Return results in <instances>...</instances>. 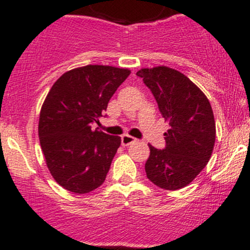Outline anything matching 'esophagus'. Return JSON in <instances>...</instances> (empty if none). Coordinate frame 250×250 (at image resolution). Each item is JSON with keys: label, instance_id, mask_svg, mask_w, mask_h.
I'll return each mask as SVG.
<instances>
[{"label": "esophagus", "instance_id": "34e87169", "mask_svg": "<svg viewBox=\"0 0 250 250\" xmlns=\"http://www.w3.org/2000/svg\"><path fill=\"white\" fill-rule=\"evenodd\" d=\"M135 140H137V139H135V138L130 137V135H128V134L122 135V138H121V143H122V145H123V146H128V145H130V144L134 143Z\"/></svg>", "mask_w": 250, "mask_h": 250}]
</instances>
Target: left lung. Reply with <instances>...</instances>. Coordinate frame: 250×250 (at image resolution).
Segmentation results:
<instances>
[{
  "label": "left lung",
  "mask_w": 250,
  "mask_h": 250,
  "mask_svg": "<svg viewBox=\"0 0 250 250\" xmlns=\"http://www.w3.org/2000/svg\"><path fill=\"white\" fill-rule=\"evenodd\" d=\"M137 75L169 123L165 150L148 144L146 175L165 190L185 188L202 172L213 152L216 130L210 103L190 78L168 66L141 69Z\"/></svg>",
  "instance_id": "obj_1"
}]
</instances>
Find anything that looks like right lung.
<instances>
[{"mask_svg": "<svg viewBox=\"0 0 250 250\" xmlns=\"http://www.w3.org/2000/svg\"><path fill=\"white\" fill-rule=\"evenodd\" d=\"M130 70L87 65L62 75L41 107L39 137L54 180L74 193H88L105 181L121 138L93 130L111 97Z\"/></svg>", "mask_w": 250, "mask_h": 250, "instance_id": "1", "label": "right lung"}]
</instances>
